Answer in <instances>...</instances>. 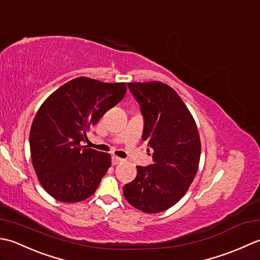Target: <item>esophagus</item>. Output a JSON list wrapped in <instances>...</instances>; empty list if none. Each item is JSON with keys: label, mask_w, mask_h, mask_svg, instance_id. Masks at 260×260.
Wrapping results in <instances>:
<instances>
[{"label": "esophagus", "mask_w": 260, "mask_h": 260, "mask_svg": "<svg viewBox=\"0 0 260 260\" xmlns=\"http://www.w3.org/2000/svg\"><path fill=\"white\" fill-rule=\"evenodd\" d=\"M123 161L122 158L116 157V156H112V165H118V164H121Z\"/></svg>", "instance_id": "1"}]
</instances>
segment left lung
<instances>
[{
  "mask_svg": "<svg viewBox=\"0 0 260 260\" xmlns=\"http://www.w3.org/2000/svg\"><path fill=\"white\" fill-rule=\"evenodd\" d=\"M128 87L140 105L142 140L153 150V164L137 166V176L124 185L123 194L136 209L158 213L176 204L197 175L199 131L186 105L171 86L148 82L128 83Z\"/></svg>",
  "mask_w": 260,
  "mask_h": 260,
  "instance_id": "obj_1",
  "label": "left lung"
}]
</instances>
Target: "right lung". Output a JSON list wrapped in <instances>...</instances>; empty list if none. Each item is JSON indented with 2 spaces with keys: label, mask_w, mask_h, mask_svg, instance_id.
<instances>
[{
  "label": "right lung",
  "mask_w": 260,
  "mask_h": 260,
  "mask_svg": "<svg viewBox=\"0 0 260 260\" xmlns=\"http://www.w3.org/2000/svg\"><path fill=\"white\" fill-rule=\"evenodd\" d=\"M124 83L77 77L52 93L37 112L30 151L47 193L65 203L86 200L111 166L110 153L81 146L86 132L123 99Z\"/></svg>",
  "instance_id": "obj_1"
}]
</instances>
